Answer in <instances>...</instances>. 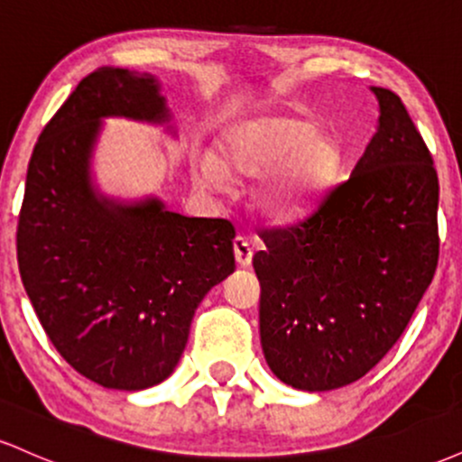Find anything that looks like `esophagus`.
Instances as JSON below:
<instances>
[{
	"instance_id": "34e87169",
	"label": "esophagus",
	"mask_w": 462,
	"mask_h": 462,
	"mask_svg": "<svg viewBox=\"0 0 462 462\" xmlns=\"http://www.w3.org/2000/svg\"><path fill=\"white\" fill-rule=\"evenodd\" d=\"M252 256H254V249L247 243V238L236 236L235 238V258L241 267H249L252 264Z\"/></svg>"
}]
</instances>
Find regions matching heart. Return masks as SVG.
<instances>
[{"label": "heart", "instance_id": "b5f03b06", "mask_svg": "<svg viewBox=\"0 0 462 462\" xmlns=\"http://www.w3.org/2000/svg\"><path fill=\"white\" fill-rule=\"evenodd\" d=\"M341 162L330 132L312 128L306 116L278 113L236 124L224 141V156L199 152L195 178L206 189H224L227 173L258 178V206L272 219H295L323 193Z\"/></svg>", "mask_w": 462, "mask_h": 462}]
</instances>
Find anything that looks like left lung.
Returning a JSON list of instances; mask_svg holds the SVG:
<instances>
[{"instance_id":"8db88e82","label":"left lung","mask_w":462,"mask_h":462,"mask_svg":"<svg viewBox=\"0 0 462 462\" xmlns=\"http://www.w3.org/2000/svg\"><path fill=\"white\" fill-rule=\"evenodd\" d=\"M352 176L295 224L261 232V346L300 391L356 383L395 346L439 261V178L393 91Z\"/></svg>"}]
</instances>
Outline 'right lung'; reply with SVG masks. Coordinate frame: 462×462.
I'll return each mask as SVG.
<instances>
[{"label":"right lung","mask_w":462,"mask_h":462,"mask_svg":"<svg viewBox=\"0 0 462 462\" xmlns=\"http://www.w3.org/2000/svg\"><path fill=\"white\" fill-rule=\"evenodd\" d=\"M108 116L176 134L150 73L102 67L84 78L32 152L17 261L60 356L106 389L143 391L173 374L199 301L235 272L236 232L171 213L153 195H104L91 161Z\"/></svg>","instance_id":"1"}]
</instances>
